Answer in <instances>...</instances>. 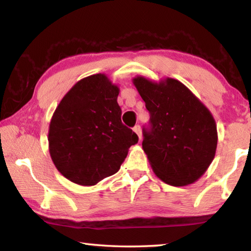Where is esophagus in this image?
Instances as JSON below:
<instances>
[{"mask_svg": "<svg viewBox=\"0 0 251 251\" xmlns=\"http://www.w3.org/2000/svg\"><path fill=\"white\" fill-rule=\"evenodd\" d=\"M134 131L136 133V135L138 136V138L142 139V129H141V126H139V125L135 126V127H134Z\"/></svg>", "mask_w": 251, "mask_h": 251, "instance_id": "1", "label": "esophagus"}]
</instances>
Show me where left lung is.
Instances as JSON below:
<instances>
[{
    "instance_id": "obj_1",
    "label": "left lung",
    "mask_w": 251,
    "mask_h": 251,
    "mask_svg": "<svg viewBox=\"0 0 251 251\" xmlns=\"http://www.w3.org/2000/svg\"><path fill=\"white\" fill-rule=\"evenodd\" d=\"M133 84L151 114L143 150L155 175L168 185L194 184L206 173L217 150L214 116L186 85L166 77L136 76Z\"/></svg>"
}]
</instances>
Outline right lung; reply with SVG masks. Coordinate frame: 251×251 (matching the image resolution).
Instances as JSON below:
<instances>
[{"label":"right lung","instance_id":"right-lung-1","mask_svg":"<svg viewBox=\"0 0 251 251\" xmlns=\"http://www.w3.org/2000/svg\"><path fill=\"white\" fill-rule=\"evenodd\" d=\"M118 94L120 87L107 75H90L78 80L54 110L50 155L57 171L74 184L95 186L114 175L138 142L121 121Z\"/></svg>","mask_w":251,"mask_h":251}]
</instances>
